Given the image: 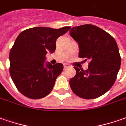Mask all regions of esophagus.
<instances>
[{
	"label": "esophagus",
	"instance_id": "34e87169",
	"mask_svg": "<svg viewBox=\"0 0 126 126\" xmlns=\"http://www.w3.org/2000/svg\"><path fill=\"white\" fill-rule=\"evenodd\" d=\"M63 67H64V69H65V68H67L69 67V65L67 64V63H64L63 64Z\"/></svg>",
	"mask_w": 126,
	"mask_h": 126
}]
</instances>
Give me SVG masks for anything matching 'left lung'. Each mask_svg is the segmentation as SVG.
Returning a JSON list of instances; mask_svg holds the SVG:
<instances>
[{"label": "left lung", "instance_id": "left-lung-1", "mask_svg": "<svg viewBox=\"0 0 126 126\" xmlns=\"http://www.w3.org/2000/svg\"><path fill=\"white\" fill-rule=\"evenodd\" d=\"M70 34L79 43V56L90 61L88 70L74 67L76 75L70 80L71 89L83 99L98 98L112 88L120 69L117 42L106 31L90 24L72 27Z\"/></svg>", "mask_w": 126, "mask_h": 126}]
</instances>
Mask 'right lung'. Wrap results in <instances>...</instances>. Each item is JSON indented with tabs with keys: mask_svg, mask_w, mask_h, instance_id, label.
<instances>
[{
	"mask_svg": "<svg viewBox=\"0 0 126 126\" xmlns=\"http://www.w3.org/2000/svg\"><path fill=\"white\" fill-rule=\"evenodd\" d=\"M70 28L32 27L18 36L9 53V72L16 88L24 96L38 99L51 92L63 65L47 63L45 66V55L55 51L56 39Z\"/></svg>",
	"mask_w": 126,
	"mask_h": 126,
	"instance_id": "add662e5",
	"label": "right lung"
}]
</instances>
